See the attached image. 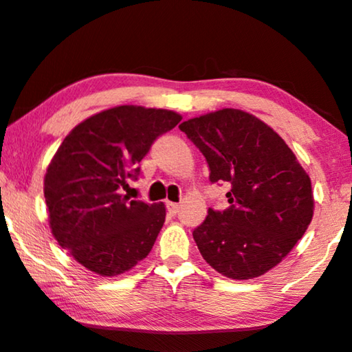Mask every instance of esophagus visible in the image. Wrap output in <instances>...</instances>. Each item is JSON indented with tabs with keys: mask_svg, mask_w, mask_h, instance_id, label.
Instances as JSON below:
<instances>
[{
	"mask_svg": "<svg viewBox=\"0 0 352 352\" xmlns=\"http://www.w3.org/2000/svg\"><path fill=\"white\" fill-rule=\"evenodd\" d=\"M166 206H167V210H168V212H170L172 215L179 214V210H180V204H179V203H172V201H167Z\"/></svg>",
	"mask_w": 352,
	"mask_h": 352,
	"instance_id": "1",
	"label": "esophagus"
}]
</instances>
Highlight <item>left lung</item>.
Returning a JSON list of instances; mask_svg holds the SVG:
<instances>
[{
  "instance_id": "left-lung-1",
  "label": "left lung",
  "mask_w": 352,
  "mask_h": 352,
  "mask_svg": "<svg viewBox=\"0 0 352 352\" xmlns=\"http://www.w3.org/2000/svg\"><path fill=\"white\" fill-rule=\"evenodd\" d=\"M209 166L227 182L225 210H208L193 238L208 264L233 280H250L282 262L314 214L311 179L269 125L240 109H220L180 125Z\"/></svg>"
}]
</instances>
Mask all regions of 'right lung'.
Segmentation results:
<instances>
[{
    "instance_id": "right-lung-1",
    "label": "right lung",
    "mask_w": 352,
    "mask_h": 352,
    "mask_svg": "<svg viewBox=\"0 0 352 352\" xmlns=\"http://www.w3.org/2000/svg\"><path fill=\"white\" fill-rule=\"evenodd\" d=\"M180 120L173 111L117 106L88 117L60 143L45 175V199L51 232L78 264L114 277L149 254L166 208L130 201L120 190Z\"/></svg>"
}]
</instances>
